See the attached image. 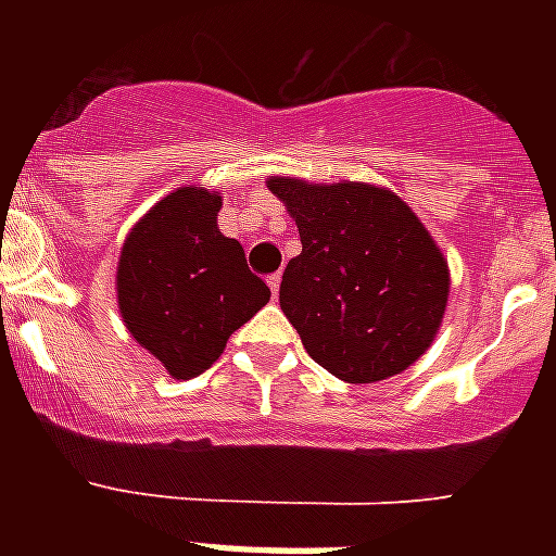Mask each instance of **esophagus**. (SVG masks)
I'll list each match as a JSON object with an SVG mask.
<instances>
[{
    "instance_id": "34e87169",
    "label": "esophagus",
    "mask_w": 556,
    "mask_h": 556,
    "mask_svg": "<svg viewBox=\"0 0 556 556\" xmlns=\"http://www.w3.org/2000/svg\"><path fill=\"white\" fill-rule=\"evenodd\" d=\"M279 282H282V274H270L268 286H270V294H274V296L279 294Z\"/></svg>"
}]
</instances>
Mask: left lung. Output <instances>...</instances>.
Instances as JSON below:
<instances>
[{"label":"left lung","instance_id":"8db88e82","mask_svg":"<svg viewBox=\"0 0 556 556\" xmlns=\"http://www.w3.org/2000/svg\"><path fill=\"white\" fill-rule=\"evenodd\" d=\"M303 251L279 305L305 352L349 383L392 378L427 352L447 305V262L413 210L371 185L270 178Z\"/></svg>","mask_w":556,"mask_h":556}]
</instances>
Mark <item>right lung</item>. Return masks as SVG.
I'll use <instances>...</instances> for the list:
<instances>
[{
    "mask_svg": "<svg viewBox=\"0 0 556 556\" xmlns=\"http://www.w3.org/2000/svg\"><path fill=\"white\" fill-rule=\"evenodd\" d=\"M218 207L216 192L181 187L132 227L121 251L126 329L178 380L216 364L227 338L270 300L242 244L216 227Z\"/></svg>",
    "mask_w": 556,
    "mask_h": 556,
    "instance_id": "obj_1",
    "label": "right lung"
}]
</instances>
